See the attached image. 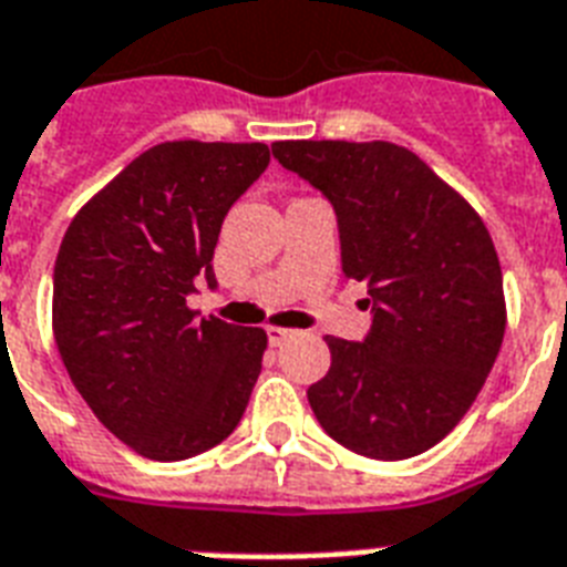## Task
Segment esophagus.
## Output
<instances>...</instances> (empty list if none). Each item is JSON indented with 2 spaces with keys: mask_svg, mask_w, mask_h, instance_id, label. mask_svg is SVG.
Returning <instances> with one entry per match:
<instances>
[{
  "mask_svg": "<svg viewBox=\"0 0 567 567\" xmlns=\"http://www.w3.org/2000/svg\"><path fill=\"white\" fill-rule=\"evenodd\" d=\"M297 332L293 329H282V327H267V338H270V344H282L288 338H293Z\"/></svg>",
  "mask_w": 567,
  "mask_h": 567,
  "instance_id": "obj_1",
  "label": "esophagus"
}]
</instances>
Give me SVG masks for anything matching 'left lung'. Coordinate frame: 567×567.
Returning a JSON list of instances; mask_svg holds the SVG:
<instances>
[{"instance_id":"left-lung-1","label":"left lung","mask_w":567,"mask_h":567,"mask_svg":"<svg viewBox=\"0 0 567 567\" xmlns=\"http://www.w3.org/2000/svg\"><path fill=\"white\" fill-rule=\"evenodd\" d=\"M274 158L327 196L341 270L368 285L364 341L327 338L309 388L327 435L396 462L435 447L492 373L506 332L503 274L480 214L405 146L279 141Z\"/></svg>"}]
</instances>
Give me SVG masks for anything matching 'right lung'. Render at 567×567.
Returning <instances> with one entry per match:
<instances>
[{"label":"right lung","mask_w":567,"mask_h":567,"mask_svg":"<svg viewBox=\"0 0 567 567\" xmlns=\"http://www.w3.org/2000/svg\"><path fill=\"white\" fill-rule=\"evenodd\" d=\"M265 144L167 141L75 214L55 258L52 332L66 373L123 444L155 462L199 456L244 417L265 329L196 318L223 217L265 173Z\"/></svg>","instance_id":"1"}]
</instances>
